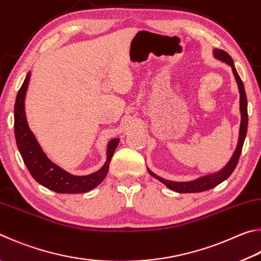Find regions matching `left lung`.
<instances>
[{"mask_svg":"<svg viewBox=\"0 0 261 261\" xmlns=\"http://www.w3.org/2000/svg\"><path fill=\"white\" fill-rule=\"evenodd\" d=\"M213 57H215L216 59L222 61V63L230 66L231 70H233L235 81L238 83V88L240 92V112H241V124H240L238 146H236V149L234 151L233 156H231L230 160L228 161V163H227L221 170H219V171H217L215 173L200 177L195 180H191V181H172V180H167L158 176V174H155L153 171H150V170L147 168L151 177L158 179L159 181L164 184L165 186L171 189V191L178 192V193L204 192V191H207V189H211L213 187L218 186V185L221 184L224 180L228 178L230 174L233 173L236 165H238L241 151H242V147L246 137V130H248V101H246V94H245L242 80H241L238 72H236L233 59H231V57L227 54L226 51L220 50V49H215L213 50Z\"/></svg>","mask_w":261,"mask_h":261,"instance_id":"obj_1","label":"left lung"}]
</instances>
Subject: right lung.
Wrapping results in <instances>:
<instances>
[{
  "label": "right lung",
  "instance_id": "1",
  "mask_svg": "<svg viewBox=\"0 0 261 261\" xmlns=\"http://www.w3.org/2000/svg\"><path fill=\"white\" fill-rule=\"evenodd\" d=\"M31 72L26 75L21 88L19 89L15 103V137L20 155L32 177L42 186L60 194L85 193L97 187L110 169L111 160L114 155L120 139H111L107 144L106 162L98 171L87 176H74L65 171L46 156L37 143L35 136L28 126L25 113V97L30 83Z\"/></svg>",
  "mask_w": 261,
  "mask_h": 261
}]
</instances>
